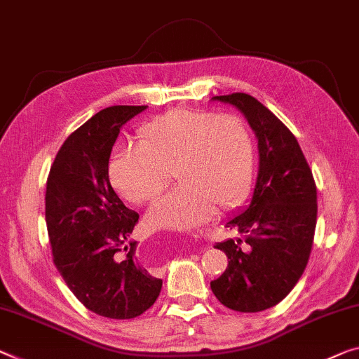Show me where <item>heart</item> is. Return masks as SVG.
I'll list each match as a JSON object with an SVG mask.
<instances>
[{"label":"heart","instance_id":"heart-1","mask_svg":"<svg viewBox=\"0 0 359 359\" xmlns=\"http://www.w3.org/2000/svg\"><path fill=\"white\" fill-rule=\"evenodd\" d=\"M137 149L114 154L109 178L126 201L142 205L172 181L180 187L154 203L152 228L192 229L215 210L249 197L257 172L255 140L244 120L212 110L173 109L137 130Z\"/></svg>","mask_w":359,"mask_h":359}]
</instances>
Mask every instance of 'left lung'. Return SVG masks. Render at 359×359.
Segmentation results:
<instances>
[{"label": "left lung", "mask_w": 359, "mask_h": 359, "mask_svg": "<svg viewBox=\"0 0 359 359\" xmlns=\"http://www.w3.org/2000/svg\"><path fill=\"white\" fill-rule=\"evenodd\" d=\"M213 99L245 115L260 167L249 208L226 223L239 237L215 245L228 268L210 287L231 310L257 313L284 300L305 271L316 229V183L297 137L271 110L245 93Z\"/></svg>", "instance_id": "8db88e82"}]
</instances>
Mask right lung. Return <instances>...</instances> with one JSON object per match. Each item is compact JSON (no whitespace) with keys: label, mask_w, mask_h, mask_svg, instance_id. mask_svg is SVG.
Masks as SVG:
<instances>
[{"label":"right lung","mask_w":359,"mask_h":359,"mask_svg":"<svg viewBox=\"0 0 359 359\" xmlns=\"http://www.w3.org/2000/svg\"><path fill=\"white\" fill-rule=\"evenodd\" d=\"M144 109L112 106L93 115L60 146L46 181L53 262L76 299L110 319L140 316L162 290V279L137 260L136 242L126 245L140 215L123 205L109 181L120 128Z\"/></svg>","instance_id":"add662e5"}]
</instances>
